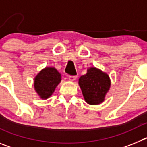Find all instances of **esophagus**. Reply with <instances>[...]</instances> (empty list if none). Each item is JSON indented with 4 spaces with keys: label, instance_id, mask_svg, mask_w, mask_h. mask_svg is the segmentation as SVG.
Returning a JSON list of instances; mask_svg holds the SVG:
<instances>
[{
    "label": "esophagus",
    "instance_id": "esophagus-1",
    "mask_svg": "<svg viewBox=\"0 0 147 147\" xmlns=\"http://www.w3.org/2000/svg\"><path fill=\"white\" fill-rule=\"evenodd\" d=\"M76 76H68V80L71 82L76 80Z\"/></svg>",
    "mask_w": 147,
    "mask_h": 147
}]
</instances>
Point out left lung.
Here are the masks:
<instances>
[{
	"mask_svg": "<svg viewBox=\"0 0 147 147\" xmlns=\"http://www.w3.org/2000/svg\"><path fill=\"white\" fill-rule=\"evenodd\" d=\"M110 85L108 74L95 67L88 68L86 74L79 79V85L85 102L92 105H99L105 101Z\"/></svg>",
	"mask_w": 147,
	"mask_h": 147,
	"instance_id": "left-lung-1",
	"label": "left lung"
}]
</instances>
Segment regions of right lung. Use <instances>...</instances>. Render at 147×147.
<instances>
[{
    "instance_id": "1",
    "label": "right lung",
    "mask_w": 147,
    "mask_h": 147,
    "mask_svg": "<svg viewBox=\"0 0 147 147\" xmlns=\"http://www.w3.org/2000/svg\"><path fill=\"white\" fill-rule=\"evenodd\" d=\"M61 80V74L55 67H45L34 79L35 91L40 98L47 99L53 94Z\"/></svg>"
}]
</instances>
